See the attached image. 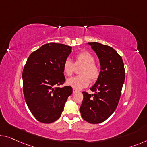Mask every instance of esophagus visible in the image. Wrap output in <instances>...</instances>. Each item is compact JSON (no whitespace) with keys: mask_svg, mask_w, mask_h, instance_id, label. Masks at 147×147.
<instances>
[{"mask_svg":"<svg viewBox=\"0 0 147 147\" xmlns=\"http://www.w3.org/2000/svg\"><path fill=\"white\" fill-rule=\"evenodd\" d=\"M73 94L77 92V90H75L74 88H73Z\"/></svg>","mask_w":147,"mask_h":147,"instance_id":"esophagus-1","label":"esophagus"}]
</instances>
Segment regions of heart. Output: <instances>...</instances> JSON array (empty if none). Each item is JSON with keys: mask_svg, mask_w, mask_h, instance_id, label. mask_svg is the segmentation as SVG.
Segmentation results:
<instances>
[{"mask_svg": "<svg viewBox=\"0 0 147 147\" xmlns=\"http://www.w3.org/2000/svg\"><path fill=\"white\" fill-rule=\"evenodd\" d=\"M74 65L82 66L79 71L80 76L69 78L67 84L76 90H80L88 86L90 79L96 81L100 76V69L94 63V57L88 51H82L74 57V64L69 59H66L63 63V71L65 75L71 76L74 73Z\"/></svg>", "mask_w": 147, "mask_h": 147, "instance_id": "b5f03b06", "label": "heart"}]
</instances>
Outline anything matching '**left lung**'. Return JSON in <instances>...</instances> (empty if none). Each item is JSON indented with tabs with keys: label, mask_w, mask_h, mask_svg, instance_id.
Segmentation results:
<instances>
[{
	"label": "left lung",
	"mask_w": 147,
	"mask_h": 147,
	"mask_svg": "<svg viewBox=\"0 0 147 147\" xmlns=\"http://www.w3.org/2000/svg\"><path fill=\"white\" fill-rule=\"evenodd\" d=\"M97 55L100 63V76L90 90L94 94L83 92L80 108L81 116L92 124L104 121L117 108L125 80L121 57L111 47L97 42L88 43Z\"/></svg>",
	"instance_id": "obj_1"
}]
</instances>
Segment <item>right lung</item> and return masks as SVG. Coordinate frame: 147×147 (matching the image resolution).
Returning a JSON list of instances; mask_svg holds the SVG:
<instances>
[{
	"label": "right lung",
	"mask_w": 147,
	"mask_h": 147,
	"mask_svg": "<svg viewBox=\"0 0 147 147\" xmlns=\"http://www.w3.org/2000/svg\"><path fill=\"white\" fill-rule=\"evenodd\" d=\"M71 49V46L61 43H46L30 54L24 68L26 104L36 119L43 123H51L61 117L73 93L71 86L58 87L65 81L62 66Z\"/></svg>",
	"instance_id": "1"
}]
</instances>
